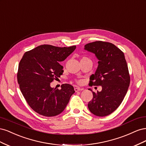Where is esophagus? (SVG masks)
Returning <instances> with one entry per match:
<instances>
[{
    "instance_id": "34e87169",
    "label": "esophagus",
    "mask_w": 146,
    "mask_h": 146,
    "mask_svg": "<svg viewBox=\"0 0 146 146\" xmlns=\"http://www.w3.org/2000/svg\"><path fill=\"white\" fill-rule=\"evenodd\" d=\"M82 90H83L82 88H80L78 87H76L74 88V91L76 92H78V91H82Z\"/></svg>"
}]
</instances>
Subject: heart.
I'll use <instances>...</instances> for the list:
<instances>
[{
    "instance_id": "b5f03b06",
    "label": "heart",
    "mask_w": 146,
    "mask_h": 146,
    "mask_svg": "<svg viewBox=\"0 0 146 146\" xmlns=\"http://www.w3.org/2000/svg\"><path fill=\"white\" fill-rule=\"evenodd\" d=\"M85 58H83L82 59H85ZM77 82H78V83H80L82 82V81H81V80H78V81H77Z\"/></svg>"
}]
</instances>
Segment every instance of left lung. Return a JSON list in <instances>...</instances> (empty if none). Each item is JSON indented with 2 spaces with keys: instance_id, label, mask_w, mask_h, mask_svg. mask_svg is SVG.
Segmentation results:
<instances>
[{
  "instance_id": "obj_1",
  "label": "left lung",
  "mask_w": 146,
  "mask_h": 146,
  "mask_svg": "<svg viewBox=\"0 0 146 146\" xmlns=\"http://www.w3.org/2000/svg\"><path fill=\"white\" fill-rule=\"evenodd\" d=\"M85 50L93 53L98 59L95 74L90 78V86H101V91L91 90L93 98L88 104L96 116H108L119 107L130 85V77L123 53L113 44L95 41L85 46Z\"/></svg>"
}]
</instances>
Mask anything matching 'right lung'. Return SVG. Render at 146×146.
<instances>
[{
	"label": "right lung",
	"mask_w": 146,
	"mask_h": 146,
	"mask_svg": "<svg viewBox=\"0 0 146 146\" xmlns=\"http://www.w3.org/2000/svg\"><path fill=\"white\" fill-rule=\"evenodd\" d=\"M76 48L44 44L24 54L19 64L17 82L25 100L35 112L51 117L64 111L75 92L74 87L63 84L61 90L54 89L50 83L62 75L63 67L60 62Z\"/></svg>",
	"instance_id": "obj_1"
}]
</instances>
